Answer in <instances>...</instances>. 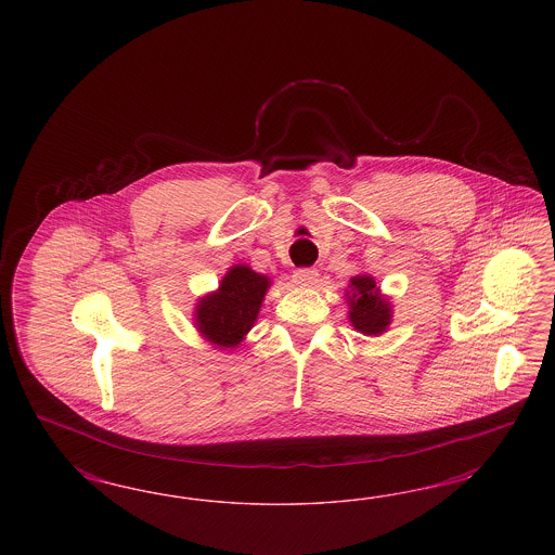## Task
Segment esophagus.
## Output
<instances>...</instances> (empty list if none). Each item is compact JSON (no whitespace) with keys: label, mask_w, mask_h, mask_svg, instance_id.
<instances>
[{"label":"esophagus","mask_w":555,"mask_h":555,"mask_svg":"<svg viewBox=\"0 0 555 555\" xmlns=\"http://www.w3.org/2000/svg\"><path fill=\"white\" fill-rule=\"evenodd\" d=\"M318 270L315 269H299L295 274H293V279H295V283L301 286H313L318 283Z\"/></svg>","instance_id":"obj_1"}]
</instances>
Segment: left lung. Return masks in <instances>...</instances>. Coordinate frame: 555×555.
<instances>
[{
  "label": "left lung",
  "instance_id": "obj_1",
  "mask_svg": "<svg viewBox=\"0 0 555 555\" xmlns=\"http://www.w3.org/2000/svg\"><path fill=\"white\" fill-rule=\"evenodd\" d=\"M348 320L362 336H383L392 323V302L372 274H356L346 288Z\"/></svg>",
  "mask_w": 555,
  "mask_h": 555
}]
</instances>
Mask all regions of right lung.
Masks as SVG:
<instances>
[{
    "label": "right lung",
    "instance_id": "obj_1",
    "mask_svg": "<svg viewBox=\"0 0 555 555\" xmlns=\"http://www.w3.org/2000/svg\"><path fill=\"white\" fill-rule=\"evenodd\" d=\"M272 281L248 264H234L221 276L218 288L195 302L193 325L199 336L221 352H234L258 320Z\"/></svg>",
    "mask_w": 555,
    "mask_h": 555
}]
</instances>
